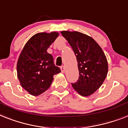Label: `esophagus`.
<instances>
[{"label":"esophagus","mask_w":128,"mask_h":128,"mask_svg":"<svg viewBox=\"0 0 128 128\" xmlns=\"http://www.w3.org/2000/svg\"><path fill=\"white\" fill-rule=\"evenodd\" d=\"M60 70H61V72L62 73H64V72H65V68H64V66H61L60 67Z\"/></svg>","instance_id":"1"}]
</instances>
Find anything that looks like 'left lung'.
<instances>
[{
    "label": "left lung",
    "mask_w": 128,
    "mask_h": 128,
    "mask_svg": "<svg viewBox=\"0 0 128 128\" xmlns=\"http://www.w3.org/2000/svg\"><path fill=\"white\" fill-rule=\"evenodd\" d=\"M61 34L72 46L78 61L80 77L72 87L82 96H90L99 89L107 76L106 57L98 43L88 35L76 31H62Z\"/></svg>",
    "instance_id": "8db88e82"
}]
</instances>
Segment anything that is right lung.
Listing matches in <instances>:
<instances>
[{
    "label": "right lung",
    "instance_id": "1",
    "mask_svg": "<svg viewBox=\"0 0 128 128\" xmlns=\"http://www.w3.org/2000/svg\"><path fill=\"white\" fill-rule=\"evenodd\" d=\"M58 32L38 33L32 36L21 52L17 62V75L21 86L33 96L46 91L54 75L60 69L54 64L48 48L58 37Z\"/></svg>",
    "mask_w": 128,
    "mask_h": 128
}]
</instances>
